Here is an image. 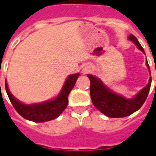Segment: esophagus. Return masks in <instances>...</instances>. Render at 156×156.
<instances>
[{
  "label": "esophagus",
  "mask_w": 156,
  "mask_h": 156,
  "mask_svg": "<svg viewBox=\"0 0 156 156\" xmlns=\"http://www.w3.org/2000/svg\"><path fill=\"white\" fill-rule=\"evenodd\" d=\"M82 71L84 72V73H86V72H87L88 71V68H87V67H85L82 69Z\"/></svg>",
  "instance_id": "34e87169"
}]
</instances>
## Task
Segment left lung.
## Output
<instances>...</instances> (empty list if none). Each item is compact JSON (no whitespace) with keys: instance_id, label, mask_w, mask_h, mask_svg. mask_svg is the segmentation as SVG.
Masks as SVG:
<instances>
[{"instance_id":"obj_1","label":"left lung","mask_w":156,"mask_h":156,"mask_svg":"<svg viewBox=\"0 0 156 156\" xmlns=\"http://www.w3.org/2000/svg\"><path fill=\"white\" fill-rule=\"evenodd\" d=\"M128 40L132 41L137 47L144 54V50L142 47L137 39L133 35H130ZM146 65L150 69L146 59ZM90 80V94L92 104L100 112L107 116L111 118H121V117L128 116L133 113L137 111L141 108V106L145 102L150 92L151 86V77L150 78L149 83L145 87L142 89L136 96L133 98H126L121 95H119L111 90L107 88L103 83V81L92 75H87Z\"/></svg>"}]
</instances>
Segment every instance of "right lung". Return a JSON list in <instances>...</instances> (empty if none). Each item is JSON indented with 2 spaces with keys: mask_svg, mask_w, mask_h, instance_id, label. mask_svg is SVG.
<instances>
[{
  "mask_svg": "<svg viewBox=\"0 0 156 156\" xmlns=\"http://www.w3.org/2000/svg\"><path fill=\"white\" fill-rule=\"evenodd\" d=\"M79 73L69 76L65 80L63 88L55 98L39 104L25 105L15 98L9 91L6 80V91L11 103L17 112L24 119L35 122H45L51 121L66 109L68 105V96L76 84Z\"/></svg>",
  "mask_w": 156,
  "mask_h": 156,
  "instance_id": "1",
  "label": "right lung"
}]
</instances>
